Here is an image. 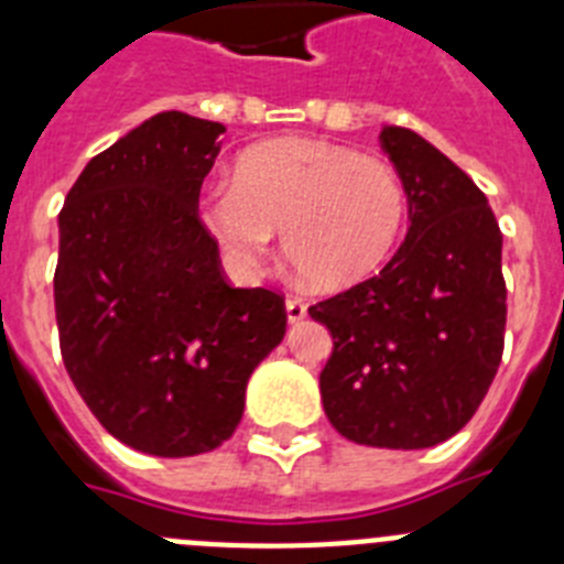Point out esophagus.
<instances>
[{
    "label": "esophagus",
    "instance_id": "34e87169",
    "mask_svg": "<svg viewBox=\"0 0 564 564\" xmlns=\"http://www.w3.org/2000/svg\"><path fill=\"white\" fill-rule=\"evenodd\" d=\"M285 313H288V322H302L307 316V305L302 299L296 296H288L285 299Z\"/></svg>",
    "mask_w": 564,
    "mask_h": 564
}]
</instances>
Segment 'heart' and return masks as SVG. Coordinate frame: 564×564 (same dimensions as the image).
I'll list each match as a JSON object with an SVG mask.
<instances>
[{
	"label": "heart",
	"instance_id": "obj_1",
	"mask_svg": "<svg viewBox=\"0 0 564 564\" xmlns=\"http://www.w3.org/2000/svg\"><path fill=\"white\" fill-rule=\"evenodd\" d=\"M200 220L228 265L253 276L273 234L313 291H344L390 257L406 223V188L381 158L311 138H276L239 154L234 183L200 197Z\"/></svg>",
	"mask_w": 564,
	"mask_h": 564
}]
</instances>
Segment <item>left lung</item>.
<instances>
[{"instance_id": "left-lung-1", "label": "left lung", "mask_w": 564, "mask_h": 564, "mask_svg": "<svg viewBox=\"0 0 564 564\" xmlns=\"http://www.w3.org/2000/svg\"><path fill=\"white\" fill-rule=\"evenodd\" d=\"M381 147L410 231L376 276L307 307L333 336L318 387L347 441L430 449L471 421L500 367L502 234L486 194L421 134L383 127Z\"/></svg>"}]
</instances>
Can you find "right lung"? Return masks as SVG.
<instances>
[{
    "instance_id": "add662e5",
    "label": "right lung",
    "mask_w": 564,
    "mask_h": 564,
    "mask_svg": "<svg viewBox=\"0 0 564 564\" xmlns=\"http://www.w3.org/2000/svg\"><path fill=\"white\" fill-rule=\"evenodd\" d=\"M223 132L152 115L84 166L58 214L64 367L104 430L154 457L228 441L248 378L285 336V299L228 285L197 214Z\"/></svg>"
}]
</instances>
